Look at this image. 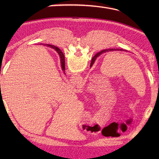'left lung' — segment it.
<instances>
[{
    "label": "left lung",
    "instance_id": "left-lung-1",
    "mask_svg": "<svg viewBox=\"0 0 159 159\" xmlns=\"http://www.w3.org/2000/svg\"><path fill=\"white\" fill-rule=\"evenodd\" d=\"M117 50H120V49H115V48H111V49H107V50H102V51H100V52H98V53H97V56H95V57H93V58L92 59V62H91V64H90V67L91 66H92V65H93V63H94V61H95V60H96V59L97 58V57H98L100 55H101V54L102 53H103V52H113V51H117ZM120 50H123L122 49H120ZM59 52L61 54V56H63V57H64V55H63V52H61V50H60V51H59Z\"/></svg>",
    "mask_w": 159,
    "mask_h": 159
}]
</instances>
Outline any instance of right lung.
I'll return each instance as SVG.
<instances>
[{
    "label": "right lung",
    "instance_id": "1",
    "mask_svg": "<svg viewBox=\"0 0 159 159\" xmlns=\"http://www.w3.org/2000/svg\"><path fill=\"white\" fill-rule=\"evenodd\" d=\"M48 46L50 47H52V48L55 49L58 53L59 54L60 57H61V67H62V69L63 70H65V57H63V56H61V54L59 52L60 51V49L59 48H57L55 46H52V45H48Z\"/></svg>",
    "mask_w": 159,
    "mask_h": 159
}]
</instances>
